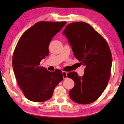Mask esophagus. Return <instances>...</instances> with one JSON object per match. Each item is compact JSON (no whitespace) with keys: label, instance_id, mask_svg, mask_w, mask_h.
<instances>
[{"label":"esophagus","instance_id":"esophagus-1","mask_svg":"<svg viewBox=\"0 0 124 124\" xmlns=\"http://www.w3.org/2000/svg\"><path fill=\"white\" fill-rule=\"evenodd\" d=\"M62 74H63V78L66 79L67 78V72H65V71H63Z\"/></svg>","mask_w":124,"mask_h":124}]
</instances>
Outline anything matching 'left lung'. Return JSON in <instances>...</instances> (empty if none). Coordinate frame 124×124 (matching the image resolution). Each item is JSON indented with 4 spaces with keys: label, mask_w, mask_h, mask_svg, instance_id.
<instances>
[{
    "label": "left lung",
    "mask_w": 124,
    "mask_h": 124,
    "mask_svg": "<svg viewBox=\"0 0 124 124\" xmlns=\"http://www.w3.org/2000/svg\"><path fill=\"white\" fill-rule=\"evenodd\" d=\"M63 34L68 39L75 57L85 66L81 77L75 72L67 74L75 83L69 92L70 98L77 103H91L108 85L112 63L110 48L104 38L85 22L67 25Z\"/></svg>",
    "instance_id": "obj_1"
}]
</instances>
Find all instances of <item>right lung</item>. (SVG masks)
I'll list each match as a JSON object with an SVG mask.
<instances>
[{"label":"right lung","instance_id":"obj_1","mask_svg":"<svg viewBox=\"0 0 124 124\" xmlns=\"http://www.w3.org/2000/svg\"><path fill=\"white\" fill-rule=\"evenodd\" d=\"M65 21H40L25 32L18 40L12 56V67L18 86L27 99L42 102L51 98L54 89L63 77L62 71L49 72L40 66L49 55V45Z\"/></svg>","mask_w":124,"mask_h":124}]
</instances>
